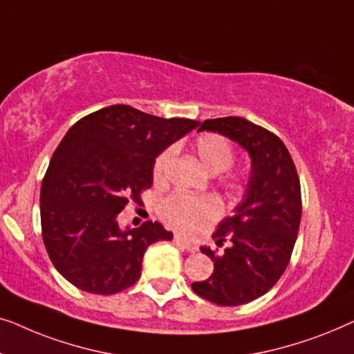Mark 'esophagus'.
Segmentation results:
<instances>
[{
	"label": "esophagus",
	"mask_w": 354,
	"mask_h": 354,
	"mask_svg": "<svg viewBox=\"0 0 354 354\" xmlns=\"http://www.w3.org/2000/svg\"><path fill=\"white\" fill-rule=\"evenodd\" d=\"M174 243H176L177 246H180V248H183V250L190 251V253H195V251L198 250L196 245L190 243V241H187L185 239H182V236H178V235L174 236Z\"/></svg>",
	"instance_id": "esophagus-1"
}]
</instances>
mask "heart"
Here are the masks:
<instances>
[{"instance_id":"1","label":"heart","mask_w":354,"mask_h":354,"mask_svg":"<svg viewBox=\"0 0 354 354\" xmlns=\"http://www.w3.org/2000/svg\"><path fill=\"white\" fill-rule=\"evenodd\" d=\"M193 148L211 172H222L232 166L235 159V149L225 137L219 133H203L195 140ZM174 149H164L153 164V177L156 182H162L167 176ZM240 176H232L230 183L236 185ZM222 211L221 201L211 195H187V193H172L159 206V216L167 225L183 234H193L217 219Z\"/></svg>"}]
</instances>
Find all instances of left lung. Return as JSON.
<instances>
[{
  "mask_svg": "<svg viewBox=\"0 0 354 354\" xmlns=\"http://www.w3.org/2000/svg\"><path fill=\"white\" fill-rule=\"evenodd\" d=\"M198 130H211L240 143L251 156V177L235 212L214 232L217 245L230 241L217 254L214 272L193 282L196 295L219 306H240L263 297L287 269L301 221V187L287 147L277 135L243 118L207 119Z\"/></svg>",
  "mask_w": 354,
  "mask_h": 354,
  "instance_id": "1",
  "label": "left lung"
}]
</instances>
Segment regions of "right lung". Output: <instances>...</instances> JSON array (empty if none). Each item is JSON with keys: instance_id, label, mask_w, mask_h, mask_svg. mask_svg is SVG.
Returning <instances> with one entry per match:
<instances>
[{"instance_id": "right-lung-1", "label": "right lung", "mask_w": 354, "mask_h": 354, "mask_svg": "<svg viewBox=\"0 0 354 354\" xmlns=\"http://www.w3.org/2000/svg\"><path fill=\"white\" fill-rule=\"evenodd\" d=\"M198 124L114 104L67 130L43 177L40 216L48 256L74 287L93 295L122 292L142 275L148 246L172 240L159 222L120 230L118 216L151 188L158 154Z\"/></svg>"}]
</instances>
